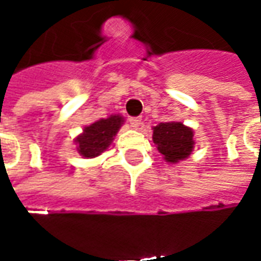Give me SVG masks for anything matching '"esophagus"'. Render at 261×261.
<instances>
[{
  "mask_svg": "<svg viewBox=\"0 0 261 261\" xmlns=\"http://www.w3.org/2000/svg\"><path fill=\"white\" fill-rule=\"evenodd\" d=\"M140 124H141V120L137 119V117H133V119H130V125L134 128V130H137L138 127H140Z\"/></svg>",
  "mask_w": 261,
  "mask_h": 261,
  "instance_id": "obj_1",
  "label": "esophagus"
}]
</instances>
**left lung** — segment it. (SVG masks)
I'll return each instance as SVG.
<instances>
[{
    "label": "left lung",
    "instance_id": "left-lung-1",
    "mask_svg": "<svg viewBox=\"0 0 261 261\" xmlns=\"http://www.w3.org/2000/svg\"><path fill=\"white\" fill-rule=\"evenodd\" d=\"M152 141L168 164H177L192 155L194 131L181 121L159 123L152 128Z\"/></svg>",
    "mask_w": 261,
    "mask_h": 261
}]
</instances>
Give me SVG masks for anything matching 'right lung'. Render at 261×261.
Listing matches in <instances>:
<instances>
[{
  "label": "right lung",
  "instance_id": "add662e5",
  "mask_svg": "<svg viewBox=\"0 0 261 261\" xmlns=\"http://www.w3.org/2000/svg\"><path fill=\"white\" fill-rule=\"evenodd\" d=\"M123 124V116L110 114L106 119L96 120L95 123L84 127L82 133L75 137L74 140L78 153L86 159L99 156L112 145L114 137Z\"/></svg>",
  "mask_w": 261,
  "mask_h": 261
}]
</instances>
